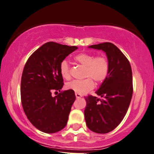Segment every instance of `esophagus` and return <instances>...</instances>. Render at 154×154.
<instances>
[{
	"mask_svg": "<svg viewBox=\"0 0 154 154\" xmlns=\"http://www.w3.org/2000/svg\"><path fill=\"white\" fill-rule=\"evenodd\" d=\"M75 96H76V98H77V99H79V98H80V97H82V94H78V93H75Z\"/></svg>",
	"mask_w": 154,
	"mask_h": 154,
	"instance_id": "esophagus-1",
	"label": "esophagus"
}]
</instances>
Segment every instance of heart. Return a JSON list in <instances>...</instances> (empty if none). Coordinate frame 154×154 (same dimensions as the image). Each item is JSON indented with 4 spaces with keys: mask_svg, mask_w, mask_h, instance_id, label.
I'll return each instance as SVG.
<instances>
[{
    "mask_svg": "<svg viewBox=\"0 0 154 154\" xmlns=\"http://www.w3.org/2000/svg\"><path fill=\"white\" fill-rule=\"evenodd\" d=\"M74 60L77 63L85 67V75L87 78L82 80H72L67 83L66 88L73 90L76 93L83 94L94 88V80L97 83L104 82L109 73V63L107 58L100 55L95 57L92 53L82 52L75 56ZM60 70L63 78L69 79L71 78L70 69L67 60H63L60 63Z\"/></svg>",
    "mask_w": 154,
    "mask_h": 154,
    "instance_id": "1",
    "label": "heart"
}]
</instances>
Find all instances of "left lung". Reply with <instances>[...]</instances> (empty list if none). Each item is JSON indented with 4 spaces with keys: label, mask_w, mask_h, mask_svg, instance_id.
Segmentation results:
<instances>
[{
    "label": "left lung",
    "mask_w": 154,
    "mask_h": 154,
    "mask_svg": "<svg viewBox=\"0 0 154 154\" xmlns=\"http://www.w3.org/2000/svg\"><path fill=\"white\" fill-rule=\"evenodd\" d=\"M106 52L109 73L96 94L85 97V118L87 127L98 134H106L118 126L125 116L133 94L131 65L114 44L104 42L89 47Z\"/></svg>",
    "instance_id": "8db88e82"
}]
</instances>
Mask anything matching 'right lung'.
Here are the masks:
<instances>
[{"label": "right lung", "instance_id": "right-lung-1", "mask_svg": "<svg viewBox=\"0 0 154 154\" xmlns=\"http://www.w3.org/2000/svg\"><path fill=\"white\" fill-rule=\"evenodd\" d=\"M77 48L48 42L31 54L25 63L20 85L22 106L31 124L45 133H56L67 124L76 99L75 91L68 89L54 97L52 91H60L63 88L60 63Z\"/></svg>", "mask_w": 154, "mask_h": 154}]
</instances>
